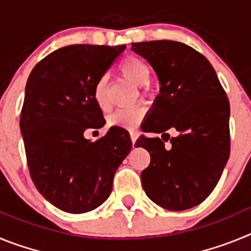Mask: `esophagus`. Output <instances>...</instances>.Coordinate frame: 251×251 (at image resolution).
Listing matches in <instances>:
<instances>
[{
  "instance_id": "34e87169",
  "label": "esophagus",
  "mask_w": 251,
  "mask_h": 251,
  "mask_svg": "<svg viewBox=\"0 0 251 251\" xmlns=\"http://www.w3.org/2000/svg\"><path fill=\"white\" fill-rule=\"evenodd\" d=\"M129 136H130V141H132V146L134 147V143H136L137 138H138V132H137L136 129H130Z\"/></svg>"
}]
</instances>
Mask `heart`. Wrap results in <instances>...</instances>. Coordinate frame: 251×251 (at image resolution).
<instances>
[{"label": "heart", "mask_w": 251, "mask_h": 251, "mask_svg": "<svg viewBox=\"0 0 251 251\" xmlns=\"http://www.w3.org/2000/svg\"><path fill=\"white\" fill-rule=\"evenodd\" d=\"M121 72L137 85H143L147 83L151 74V68L146 60L138 56H127L121 61ZM95 103L100 109L106 110L109 108V98H108V84L106 77H99L95 83L93 90ZM146 117V109L143 106H126L119 108L109 115L108 124L110 127H118L123 129H134L143 122Z\"/></svg>", "instance_id": "heart-1"}]
</instances>
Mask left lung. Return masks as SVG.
Returning <instances> with one entry per match:
<instances>
[{
    "instance_id": "8db88e82",
    "label": "left lung",
    "mask_w": 251,
    "mask_h": 251,
    "mask_svg": "<svg viewBox=\"0 0 251 251\" xmlns=\"http://www.w3.org/2000/svg\"><path fill=\"white\" fill-rule=\"evenodd\" d=\"M132 50L152 65L161 84L143 132H178L170 150L161 138L137 139L136 147L151 154L143 188L166 210H187L211 194L229 159V99L210 61L191 46L157 40L132 44Z\"/></svg>"
}]
</instances>
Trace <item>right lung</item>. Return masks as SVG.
<instances>
[{
  "mask_svg": "<svg viewBox=\"0 0 251 251\" xmlns=\"http://www.w3.org/2000/svg\"><path fill=\"white\" fill-rule=\"evenodd\" d=\"M124 49L65 46L39 61L28 76L20 119L28 171L40 194L65 212L100 206L132 148L123 128L112 127L94 142L84 137L105 123L93 90Z\"/></svg>",
  "mask_w": 251,
  "mask_h": 251,
  "instance_id": "1",
  "label": "right lung"
}]
</instances>
